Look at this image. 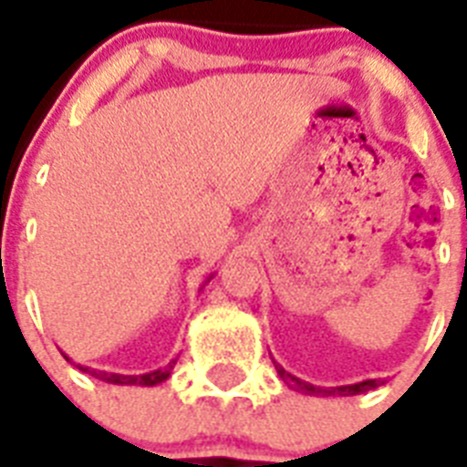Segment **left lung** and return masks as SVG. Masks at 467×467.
I'll use <instances>...</instances> for the list:
<instances>
[{
  "label": "left lung",
  "mask_w": 467,
  "mask_h": 467,
  "mask_svg": "<svg viewBox=\"0 0 467 467\" xmlns=\"http://www.w3.org/2000/svg\"><path fill=\"white\" fill-rule=\"evenodd\" d=\"M274 361V358H271ZM276 366L278 376L284 378V383L291 388V390H298V392H307V395H317V398H348V395H361V392L370 390V388H378L380 380L376 378H368V380H361V383H351V385H337V388H317V385L306 383V380H300V378L291 376L288 370L281 366L278 361H274Z\"/></svg>",
  "instance_id": "8db88e82"
}]
</instances>
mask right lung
<instances>
[{
	"label": "right lung",
	"mask_w": 467,
	"mask_h": 467,
	"mask_svg": "<svg viewBox=\"0 0 467 467\" xmlns=\"http://www.w3.org/2000/svg\"><path fill=\"white\" fill-rule=\"evenodd\" d=\"M67 358V356H65ZM69 361V358H67ZM176 366V358L164 366V368H157V370H150V373H140V376H126V373H106V370H91L87 366H79V370L84 373H91L94 378L99 380H104V383H111V385H140V388H152V385H160L164 383L169 376H171V370Z\"/></svg>",
	"instance_id": "1"
}]
</instances>
